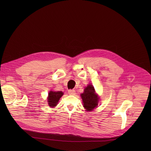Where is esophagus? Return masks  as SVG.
Returning <instances> with one entry per match:
<instances>
[{
  "label": "esophagus",
  "mask_w": 151,
  "mask_h": 151,
  "mask_svg": "<svg viewBox=\"0 0 151 151\" xmlns=\"http://www.w3.org/2000/svg\"><path fill=\"white\" fill-rule=\"evenodd\" d=\"M68 93L69 95H74L76 93V91L73 89H69L68 91Z\"/></svg>",
  "instance_id": "esophagus-1"
}]
</instances>
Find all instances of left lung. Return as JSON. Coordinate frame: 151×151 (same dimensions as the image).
Listing matches in <instances>:
<instances>
[{
  "instance_id": "left-lung-1",
  "label": "left lung",
  "mask_w": 151,
  "mask_h": 151,
  "mask_svg": "<svg viewBox=\"0 0 151 151\" xmlns=\"http://www.w3.org/2000/svg\"><path fill=\"white\" fill-rule=\"evenodd\" d=\"M81 96L84 104V107L88 111H92L93 109L97 107L99 101V98L95 92L93 86L89 84L84 89L83 93L81 94Z\"/></svg>"
}]
</instances>
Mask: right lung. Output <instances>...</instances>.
<instances>
[{"label":"right lung","instance_id":"obj_1","mask_svg":"<svg viewBox=\"0 0 151 151\" xmlns=\"http://www.w3.org/2000/svg\"><path fill=\"white\" fill-rule=\"evenodd\" d=\"M63 95V93L62 91H50L48 96V102L49 106H51L52 108L56 106L59 99Z\"/></svg>","mask_w":151,"mask_h":151}]
</instances>
